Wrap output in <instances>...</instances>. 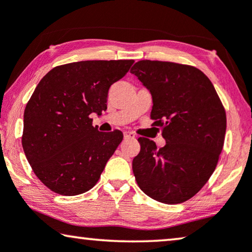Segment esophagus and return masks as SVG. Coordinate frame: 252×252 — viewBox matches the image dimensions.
<instances>
[{
	"mask_svg": "<svg viewBox=\"0 0 252 252\" xmlns=\"http://www.w3.org/2000/svg\"><path fill=\"white\" fill-rule=\"evenodd\" d=\"M124 137L125 139H135V135L132 132H125L124 133Z\"/></svg>",
	"mask_w": 252,
	"mask_h": 252,
	"instance_id": "obj_1",
	"label": "esophagus"
}]
</instances>
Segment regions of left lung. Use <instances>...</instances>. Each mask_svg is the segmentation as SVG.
Returning <instances> with one entry per match:
<instances>
[{"instance_id":"obj_1","label":"left lung","mask_w":252,"mask_h":252,"mask_svg":"<svg viewBox=\"0 0 252 252\" xmlns=\"http://www.w3.org/2000/svg\"><path fill=\"white\" fill-rule=\"evenodd\" d=\"M153 96V125L166 141L139 137L133 173L144 194L179 204L201 190L218 164L226 133V112L210 79L190 65L140 61L130 70Z\"/></svg>"}]
</instances>
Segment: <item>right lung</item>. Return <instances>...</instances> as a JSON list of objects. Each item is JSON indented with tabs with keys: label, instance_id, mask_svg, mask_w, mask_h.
I'll return each mask as SVG.
<instances>
[{
	"label": "right lung",
	"instance_id": "obj_1",
	"mask_svg": "<svg viewBox=\"0 0 252 252\" xmlns=\"http://www.w3.org/2000/svg\"><path fill=\"white\" fill-rule=\"evenodd\" d=\"M133 63L75 62L41 79L24 112L22 144L33 172L50 190L74 196L98 181L124 135L119 129L98 132L91 115L105 111L109 88Z\"/></svg>",
	"mask_w": 252,
	"mask_h": 252
}]
</instances>
